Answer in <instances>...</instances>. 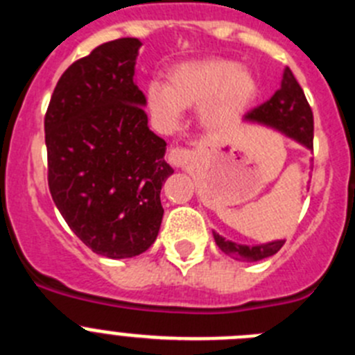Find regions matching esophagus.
<instances>
[{
  "label": "esophagus",
  "instance_id": "34e87169",
  "mask_svg": "<svg viewBox=\"0 0 355 355\" xmlns=\"http://www.w3.org/2000/svg\"><path fill=\"white\" fill-rule=\"evenodd\" d=\"M190 158H192V150L184 149V147H174L168 153V163L178 168L187 167V163L190 162Z\"/></svg>",
  "mask_w": 355,
  "mask_h": 355
}]
</instances>
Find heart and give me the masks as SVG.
<instances>
[{
    "instance_id": "heart-1",
    "label": "heart",
    "mask_w": 355,
    "mask_h": 355,
    "mask_svg": "<svg viewBox=\"0 0 355 355\" xmlns=\"http://www.w3.org/2000/svg\"><path fill=\"white\" fill-rule=\"evenodd\" d=\"M167 83L155 80L146 87V106L159 126L180 124L183 108L199 106L206 128L220 131L233 124L258 97V81L236 60L206 56L174 65Z\"/></svg>"
}]
</instances>
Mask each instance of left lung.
Listing matches in <instances>:
<instances>
[{
	"label": "left lung",
	"instance_id": "obj_1",
	"mask_svg": "<svg viewBox=\"0 0 355 355\" xmlns=\"http://www.w3.org/2000/svg\"><path fill=\"white\" fill-rule=\"evenodd\" d=\"M247 122H259L265 126L281 131L290 139L297 140L307 149H313V112L311 106L304 96L302 87L295 80L293 72L284 69L283 81L277 92L263 103L258 108L250 110L243 117ZM216 245L225 254L241 261H259V259L270 258L284 245V240L268 241L259 245H241L236 241L225 240L220 234L213 233Z\"/></svg>",
	"mask_w": 355,
	"mask_h": 355
}]
</instances>
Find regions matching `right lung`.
<instances>
[{
	"label": "right lung",
	"instance_id": "1",
	"mask_svg": "<svg viewBox=\"0 0 355 355\" xmlns=\"http://www.w3.org/2000/svg\"><path fill=\"white\" fill-rule=\"evenodd\" d=\"M139 39H117L76 60L56 83L44 131L48 184L72 233L105 258L146 252L163 218L172 167L167 142L147 126L137 87Z\"/></svg>",
	"mask_w": 355,
	"mask_h": 355
}]
</instances>
